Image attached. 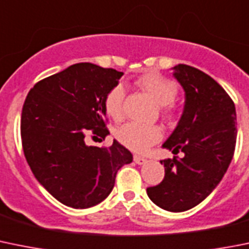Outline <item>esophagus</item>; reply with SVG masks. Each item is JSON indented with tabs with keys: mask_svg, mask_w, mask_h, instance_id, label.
<instances>
[{
	"mask_svg": "<svg viewBox=\"0 0 249 249\" xmlns=\"http://www.w3.org/2000/svg\"><path fill=\"white\" fill-rule=\"evenodd\" d=\"M134 161H135V163H138V164H145L146 162H147V160L143 159V157H141V156H138V155H135V156H134Z\"/></svg>",
	"mask_w": 249,
	"mask_h": 249,
	"instance_id": "34e87169",
	"label": "esophagus"
}]
</instances>
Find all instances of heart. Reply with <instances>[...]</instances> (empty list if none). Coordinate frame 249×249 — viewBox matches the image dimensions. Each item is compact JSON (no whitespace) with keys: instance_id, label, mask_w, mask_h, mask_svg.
I'll list each match as a JSON object with an SVG mask.
<instances>
[{"instance_id":"1","label":"heart","mask_w":249,"mask_h":249,"mask_svg":"<svg viewBox=\"0 0 249 249\" xmlns=\"http://www.w3.org/2000/svg\"><path fill=\"white\" fill-rule=\"evenodd\" d=\"M136 83L159 106L162 107V110L167 117L174 115L176 107L173 101L178 94L177 83L160 75L159 72L153 71L143 73L138 78ZM124 98L125 88L122 83L115 85L107 93L104 107L109 117L115 120L122 119L124 115ZM115 136L119 142L130 150L142 152L150 146L159 142L163 136V132L159 125H145L130 122L118 127Z\"/></svg>"}]
</instances>
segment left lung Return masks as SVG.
<instances>
[{"label": "left lung", "instance_id": "1", "mask_svg": "<svg viewBox=\"0 0 249 249\" xmlns=\"http://www.w3.org/2000/svg\"><path fill=\"white\" fill-rule=\"evenodd\" d=\"M173 71L184 89V109L162 147L183 157L162 160L163 180L147 188V195L163 210L182 213L200 204L221 182L233 157L237 119L234 103L213 78L183 64Z\"/></svg>", "mask_w": 249, "mask_h": 249}]
</instances>
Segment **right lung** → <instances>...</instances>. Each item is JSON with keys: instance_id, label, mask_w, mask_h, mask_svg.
I'll return each instance as SVG.
<instances>
[{"instance_id": "obj_1", "label": "right lung", "mask_w": 249, "mask_h": 249, "mask_svg": "<svg viewBox=\"0 0 249 249\" xmlns=\"http://www.w3.org/2000/svg\"><path fill=\"white\" fill-rule=\"evenodd\" d=\"M123 72L90 62L71 65L39 81L22 109L20 135L24 156L38 182L64 205L87 209L113 190L117 173L131 163L127 148L88 146V132L106 138L107 93Z\"/></svg>"}]
</instances>
